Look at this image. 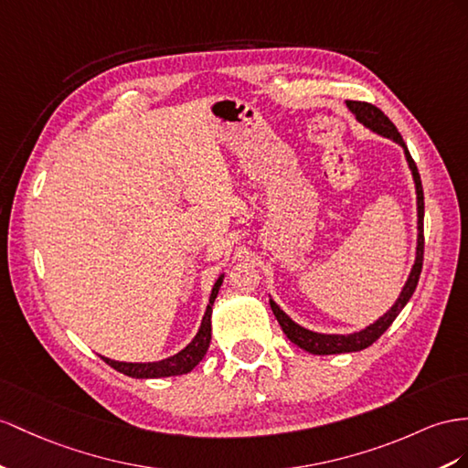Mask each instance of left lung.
Segmentation results:
<instances>
[{"label": "left lung", "instance_id": "8db88e82", "mask_svg": "<svg viewBox=\"0 0 468 468\" xmlns=\"http://www.w3.org/2000/svg\"><path fill=\"white\" fill-rule=\"evenodd\" d=\"M346 106H348V111L356 116L359 124H364L367 130L374 132V134H379L383 138L393 140L395 144H399V146L403 148L407 165H410L411 176H413L415 196H417L415 197L417 199V247H415L413 267H411L410 277H407L403 289L398 296V301H395L388 313L379 316L374 322V324H369V326L357 330V332H352V334H322V332L308 330V328L298 324V322H294L289 314H286L284 310L272 301V296L269 298L272 313H274V316H277L282 332L286 334V338H289L292 344H296L298 348H303V350L314 354V356L350 354V352L366 350L367 346L374 344L381 336V334L393 324V320L398 318V314L405 308V304L410 303V298L413 296V292L417 289L419 274H421V267H423V243H425V239H423V213H425V203H423L421 177H419L417 165L411 158V154H410V150H407L398 128H395V124L378 109V106L367 104V102H356V101H346Z\"/></svg>", "mask_w": 468, "mask_h": 468}]
</instances>
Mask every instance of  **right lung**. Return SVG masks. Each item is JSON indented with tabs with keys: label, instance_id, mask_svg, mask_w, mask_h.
Here are the masks:
<instances>
[{
	"label": "right lung",
	"instance_id": "add662e5",
	"mask_svg": "<svg viewBox=\"0 0 468 468\" xmlns=\"http://www.w3.org/2000/svg\"><path fill=\"white\" fill-rule=\"evenodd\" d=\"M225 272L219 274V279L215 281L211 294H209V303L206 308V314L201 318L199 330L184 350H179L177 354L158 359V362H118V359H111L101 356L106 364L114 367L120 374H124L128 378H136V379H158V378H172V376H184L187 371L194 369L203 356L207 354L209 342H211V313H213V303L219 294V289L223 284Z\"/></svg>",
	"mask_w": 468,
	"mask_h": 468
}]
</instances>
